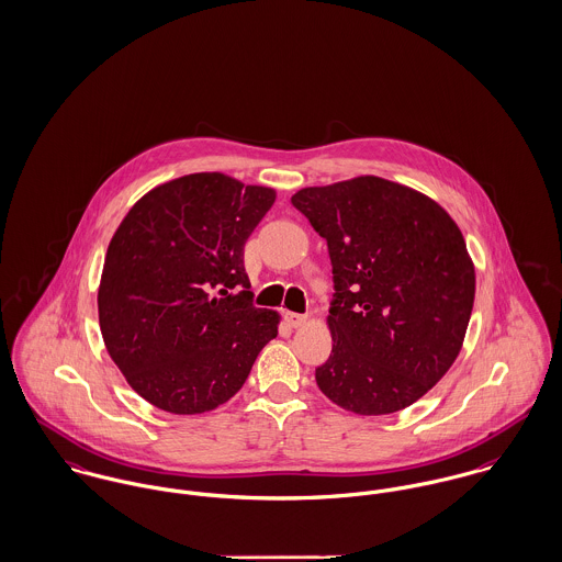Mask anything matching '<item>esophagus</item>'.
<instances>
[{
    "label": "esophagus",
    "instance_id": "1",
    "mask_svg": "<svg viewBox=\"0 0 562 562\" xmlns=\"http://www.w3.org/2000/svg\"><path fill=\"white\" fill-rule=\"evenodd\" d=\"M284 316H286V323H289L291 327H302L303 323H305V314H297V312H286Z\"/></svg>",
    "mask_w": 562,
    "mask_h": 562
}]
</instances>
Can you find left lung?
<instances>
[{
    "label": "left lung",
    "mask_w": 562,
    "mask_h": 562,
    "mask_svg": "<svg viewBox=\"0 0 562 562\" xmlns=\"http://www.w3.org/2000/svg\"><path fill=\"white\" fill-rule=\"evenodd\" d=\"M291 203L325 237L334 348L316 385L357 415L417 402L456 361L475 302L464 237L432 199L381 177L303 188Z\"/></svg>",
    "instance_id": "left-lung-1"
}]
</instances>
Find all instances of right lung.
<instances>
[{
	"instance_id": "add662e5",
	"label": "right lung",
	"mask_w": 562,
	"mask_h": 562,
	"mask_svg": "<svg viewBox=\"0 0 562 562\" xmlns=\"http://www.w3.org/2000/svg\"><path fill=\"white\" fill-rule=\"evenodd\" d=\"M276 192L194 173L147 192L115 231L98 318L130 387L175 413L214 411L246 383L278 314L257 307L244 246Z\"/></svg>"
}]
</instances>
